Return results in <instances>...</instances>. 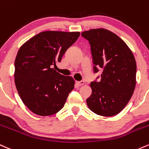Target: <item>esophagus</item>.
I'll list each match as a JSON object with an SVG mask.
<instances>
[{"mask_svg": "<svg viewBox=\"0 0 149 149\" xmlns=\"http://www.w3.org/2000/svg\"><path fill=\"white\" fill-rule=\"evenodd\" d=\"M85 84V82L83 81H78V82H76V85H77L78 86H83V85Z\"/></svg>", "mask_w": 149, "mask_h": 149, "instance_id": "obj_1", "label": "esophagus"}]
</instances>
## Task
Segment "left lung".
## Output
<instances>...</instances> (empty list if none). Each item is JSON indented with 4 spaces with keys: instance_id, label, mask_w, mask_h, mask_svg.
Returning <instances> with one entry per match:
<instances>
[{
    "instance_id": "left-lung-1",
    "label": "left lung",
    "mask_w": 149,
    "mask_h": 149,
    "mask_svg": "<svg viewBox=\"0 0 149 149\" xmlns=\"http://www.w3.org/2000/svg\"><path fill=\"white\" fill-rule=\"evenodd\" d=\"M81 35L89 41L93 71L102 69L100 81L91 83L92 94L86 100L88 107L98 115H116L125 108L134 91L136 64L133 53L122 39L107 29H90Z\"/></svg>"
}]
</instances>
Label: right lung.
<instances>
[{"instance_id":"add662e5","label":"right lung","mask_w":149,"mask_h":149,"mask_svg":"<svg viewBox=\"0 0 149 149\" xmlns=\"http://www.w3.org/2000/svg\"><path fill=\"white\" fill-rule=\"evenodd\" d=\"M79 36V32L45 31L19 48L15 61V83L22 101L33 113L52 115L64 105L75 81L52 66L61 61Z\"/></svg>"}]
</instances>
